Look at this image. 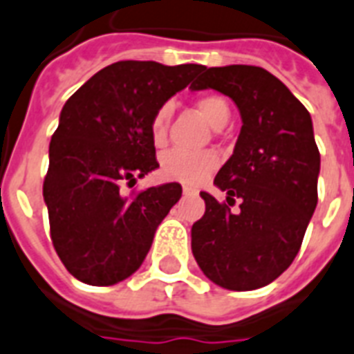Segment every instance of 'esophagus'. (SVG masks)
<instances>
[{
  "label": "esophagus",
  "mask_w": 354,
  "mask_h": 354,
  "mask_svg": "<svg viewBox=\"0 0 354 354\" xmlns=\"http://www.w3.org/2000/svg\"><path fill=\"white\" fill-rule=\"evenodd\" d=\"M183 194H185V195H195V190H194V188H190V186H183Z\"/></svg>",
  "instance_id": "esophagus-1"
}]
</instances>
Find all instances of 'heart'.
Listing matches in <instances>:
<instances>
[{"mask_svg":"<svg viewBox=\"0 0 354 354\" xmlns=\"http://www.w3.org/2000/svg\"><path fill=\"white\" fill-rule=\"evenodd\" d=\"M195 106L199 113L205 117V120L212 128H225L228 118H230V106L225 98L217 95H205L197 98ZM169 109L166 106L160 107L155 113L151 120V138L155 144H162L166 138V129H168ZM217 157L208 151H183V149H171L162 155L160 159V171L164 177L175 180H183L186 185H197L203 180L212 169L216 168Z\"/></svg>","mask_w":354,"mask_h":354,"instance_id":"1","label":"heart"}]
</instances>
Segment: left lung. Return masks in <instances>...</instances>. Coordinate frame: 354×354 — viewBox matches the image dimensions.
<instances>
[{
  "mask_svg": "<svg viewBox=\"0 0 354 354\" xmlns=\"http://www.w3.org/2000/svg\"><path fill=\"white\" fill-rule=\"evenodd\" d=\"M230 97L241 115L234 153L201 192L205 216L192 226V252L205 276L228 290L272 283L290 267L318 203L320 151L309 111L263 67H210L190 86ZM240 201L237 212L230 206Z\"/></svg>",
  "mask_w": 354,
  "mask_h": 354,
  "instance_id": "8db88e82",
  "label": "left lung"
}]
</instances>
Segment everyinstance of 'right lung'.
I'll list each match as a JSON object with an SVG mask.
<instances>
[{"mask_svg": "<svg viewBox=\"0 0 354 354\" xmlns=\"http://www.w3.org/2000/svg\"><path fill=\"white\" fill-rule=\"evenodd\" d=\"M205 69L117 62L62 107L49 144L44 201L56 254L76 279L107 287L142 265L183 188L166 183L128 197L120 186L159 168L151 138L155 113Z\"/></svg>", "mask_w": 354, "mask_h": 354, "instance_id": "right-lung-1", "label": "right lung"}]
</instances>
